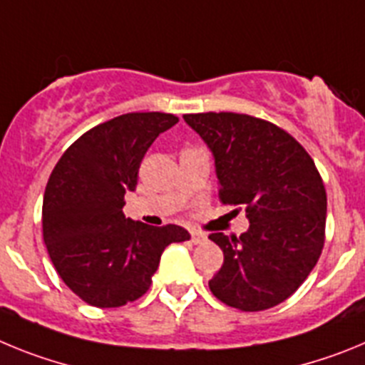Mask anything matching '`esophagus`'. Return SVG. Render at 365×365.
Here are the masks:
<instances>
[{"label":"esophagus","mask_w":365,"mask_h":365,"mask_svg":"<svg viewBox=\"0 0 365 365\" xmlns=\"http://www.w3.org/2000/svg\"><path fill=\"white\" fill-rule=\"evenodd\" d=\"M190 235H192V243L193 245H202L206 243V235L199 230H190Z\"/></svg>","instance_id":"esophagus-1"}]
</instances>
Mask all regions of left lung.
I'll use <instances>...</instances> for the list:
<instances>
[{
	"label": "left lung",
	"mask_w": 365,
	"mask_h": 365,
	"mask_svg": "<svg viewBox=\"0 0 365 365\" xmlns=\"http://www.w3.org/2000/svg\"><path fill=\"white\" fill-rule=\"evenodd\" d=\"M210 148L225 205L245 206L240 237L210 234L225 261L212 294L240 311H265L305 282L324 248L327 195L311 155L278 125L240 113L185 115Z\"/></svg>",
	"instance_id": "left-lung-1"
}]
</instances>
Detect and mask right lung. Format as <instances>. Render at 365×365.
I'll use <instances>...</instances> for the list:
<instances>
[{
	"instance_id": "obj_1",
	"label": "right lung",
	"mask_w": 365,
	"mask_h": 365,
	"mask_svg": "<svg viewBox=\"0 0 365 365\" xmlns=\"http://www.w3.org/2000/svg\"><path fill=\"white\" fill-rule=\"evenodd\" d=\"M177 122L157 111L111 118L74 140L51 173L43 241L60 278L89 305L109 309L138 299L164 248L190 240L182 227H150L122 212L148 148Z\"/></svg>"
}]
</instances>
